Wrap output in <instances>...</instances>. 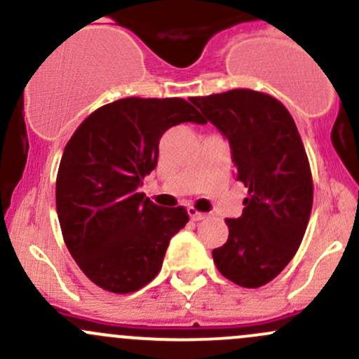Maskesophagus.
Masks as SVG:
<instances>
[{"label": "esophagus", "instance_id": "obj_1", "mask_svg": "<svg viewBox=\"0 0 359 359\" xmlns=\"http://www.w3.org/2000/svg\"><path fill=\"white\" fill-rule=\"evenodd\" d=\"M187 213H189V217H191L192 220H194V222L205 220V218H208V217H210L208 213H201V211L196 210L194 206H189V208H187Z\"/></svg>", "mask_w": 359, "mask_h": 359}]
</instances>
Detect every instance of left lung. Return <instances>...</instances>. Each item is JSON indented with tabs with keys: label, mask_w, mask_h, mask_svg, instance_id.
I'll list each match as a JSON object with an SVG mask.
<instances>
[{
	"label": "left lung",
	"mask_w": 359,
	"mask_h": 359,
	"mask_svg": "<svg viewBox=\"0 0 359 359\" xmlns=\"http://www.w3.org/2000/svg\"><path fill=\"white\" fill-rule=\"evenodd\" d=\"M232 148L244 211L227 218L229 239L213 249L225 278L256 289L273 280L301 246L313 206V177L294 118L277 97L252 89L191 97Z\"/></svg>",
	"instance_id": "obj_1"
}]
</instances>
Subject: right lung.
I'll list each match as a JSON object with an SVG mask.
<instances>
[{
	"instance_id": "obj_1",
	"label": "right lung",
	"mask_w": 359,
	"mask_h": 359,
	"mask_svg": "<svg viewBox=\"0 0 359 359\" xmlns=\"http://www.w3.org/2000/svg\"><path fill=\"white\" fill-rule=\"evenodd\" d=\"M182 122L206 120L182 97L130 96L94 110L67 142L56 213L72 258L97 287L129 294L149 284L189 222L184 206L161 208L137 192L160 137Z\"/></svg>"
}]
</instances>
